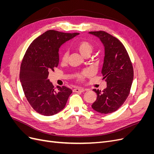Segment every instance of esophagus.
Masks as SVG:
<instances>
[{
  "label": "esophagus",
  "instance_id": "obj_1",
  "mask_svg": "<svg viewBox=\"0 0 154 154\" xmlns=\"http://www.w3.org/2000/svg\"><path fill=\"white\" fill-rule=\"evenodd\" d=\"M87 91V89H85V88H76L73 89L74 92H83Z\"/></svg>",
  "mask_w": 154,
  "mask_h": 154
}]
</instances>
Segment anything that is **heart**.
<instances>
[{
	"label": "heart",
	"instance_id": "heart-1",
	"mask_svg": "<svg viewBox=\"0 0 154 154\" xmlns=\"http://www.w3.org/2000/svg\"><path fill=\"white\" fill-rule=\"evenodd\" d=\"M75 48L78 49L80 54L84 57H89L94 51V45H93L90 42L87 40H82L74 44ZM69 57V53L67 50L63 51V52L61 54V63L62 64H66L68 62ZM89 74V72L87 71H83L76 74V78L80 80H83L86 76Z\"/></svg>",
	"mask_w": 154,
	"mask_h": 154
}]
</instances>
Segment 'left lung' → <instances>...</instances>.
Returning a JSON list of instances; mask_svg holds the SVG:
<instances>
[{
	"instance_id": "obj_1",
	"label": "left lung",
	"mask_w": 154,
	"mask_h": 154,
	"mask_svg": "<svg viewBox=\"0 0 154 154\" xmlns=\"http://www.w3.org/2000/svg\"><path fill=\"white\" fill-rule=\"evenodd\" d=\"M98 37L105 47L101 73L106 82L103 91L93 89L97 99L92 108L101 114L114 112L122 106L130 94L134 78V69L128 54L121 42L107 32L91 31Z\"/></svg>"
}]
</instances>
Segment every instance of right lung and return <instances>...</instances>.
<instances>
[{
    "label": "right lung",
    "mask_w": 154,
    "mask_h": 154,
    "mask_svg": "<svg viewBox=\"0 0 154 154\" xmlns=\"http://www.w3.org/2000/svg\"><path fill=\"white\" fill-rule=\"evenodd\" d=\"M79 35L49 30L32 41L23 58L20 81L30 105L36 112L49 116L64 109L72 90L65 86L54 90L48 80L59 63L58 51L63 43Z\"/></svg>",
    "instance_id": "1"
}]
</instances>
